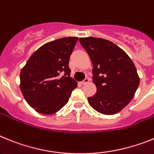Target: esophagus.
Instances as JSON below:
<instances>
[{
    "instance_id": "obj_1",
    "label": "esophagus",
    "mask_w": 154,
    "mask_h": 154,
    "mask_svg": "<svg viewBox=\"0 0 154 154\" xmlns=\"http://www.w3.org/2000/svg\"><path fill=\"white\" fill-rule=\"evenodd\" d=\"M88 82H89V79L86 78V79H85V80H84L83 81H81V85H86V84H88Z\"/></svg>"
}]
</instances>
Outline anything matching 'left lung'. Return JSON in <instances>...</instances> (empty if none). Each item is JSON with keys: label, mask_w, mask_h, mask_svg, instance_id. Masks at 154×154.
<instances>
[{"label": "left lung", "mask_w": 154, "mask_h": 154, "mask_svg": "<svg viewBox=\"0 0 154 154\" xmlns=\"http://www.w3.org/2000/svg\"><path fill=\"white\" fill-rule=\"evenodd\" d=\"M93 65V82L97 92L88 97L94 110L114 115L134 97L140 77L134 63L124 50L109 40L94 37L80 38Z\"/></svg>", "instance_id": "1"}]
</instances>
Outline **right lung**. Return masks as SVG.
Masks as SVG:
<instances>
[{
  "mask_svg": "<svg viewBox=\"0 0 154 154\" xmlns=\"http://www.w3.org/2000/svg\"><path fill=\"white\" fill-rule=\"evenodd\" d=\"M77 37H65L44 44L20 73V89L25 101L41 114L51 115L69 101L77 83L70 77L69 59Z\"/></svg>",
  "mask_w": 154,
  "mask_h": 154,
  "instance_id": "1",
  "label": "right lung"
}]
</instances>
